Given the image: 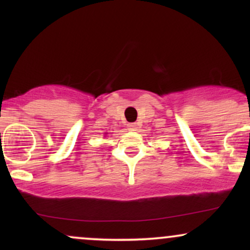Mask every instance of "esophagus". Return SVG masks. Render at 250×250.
I'll use <instances>...</instances> for the list:
<instances>
[{"label":"esophagus","instance_id":"1","mask_svg":"<svg viewBox=\"0 0 250 250\" xmlns=\"http://www.w3.org/2000/svg\"><path fill=\"white\" fill-rule=\"evenodd\" d=\"M128 129L130 131H135L137 129V125L135 123H130V125H128Z\"/></svg>","mask_w":250,"mask_h":250}]
</instances>
